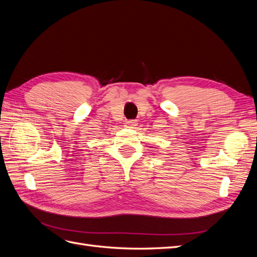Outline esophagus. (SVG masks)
<instances>
[{"label": "esophagus", "instance_id": "1", "mask_svg": "<svg viewBox=\"0 0 257 257\" xmlns=\"http://www.w3.org/2000/svg\"><path fill=\"white\" fill-rule=\"evenodd\" d=\"M137 125V121L136 120H128L125 122V126L130 128H134Z\"/></svg>", "mask_w": 257, "mask_h": 257}]
</instances>
